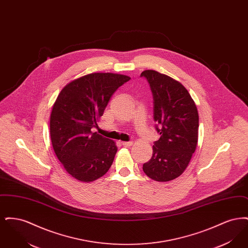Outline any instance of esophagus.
<instances>
[{
	"instance_id": "1",
	"label": "esophagus",
	"mask_w": 248,
	"mask_h": 248,
	"mask_svg": "<svg viewBox=\"0 0 248 248\" xmlns=\"http://www.w3.org/2000/svg\"><path fill=\"white\" fill-rule=\"evenodd\" d=\"M122 145L124 147H131L133 145V143L132 142H122Z\"/></svg>"
}]
</instances>
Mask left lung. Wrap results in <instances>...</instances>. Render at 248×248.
Wrapping results in <instances>:
<instances>
[{
	"instance_id": "8db88e82",
	"label": "left lung",
	"mask_w": 248,
	"mask_h": 248,
	"mask_svg": "<svg viewBox=\"0 0 248 248\" xmlns=\"http://www.w3.org/2000/svg\"><path fill=\"white\" fill-rule=\"evenodd\" d=\"M154 95V118L160 139L154 142L153 156L143 165L152 179L166 182L187 168L198 142L199 115L188 90L173 78L158 71H142Z\"/></svg>"
}]
</instances>
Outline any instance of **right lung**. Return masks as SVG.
I'll return each mask as SVG.
<instances>
[{"label":"right lung","instance_id":"obj_1","mask_svg":"<svg viewBox=\"0 0 248 248\" xmlns=\"http://www.w3.org/2000/svg\"><path fill=\"white\" fill-rule=\"evenodd\" d=\"M130 77L95 72L68 83L50 115L53 149L66 171L82 182L104 176L117 153L115 142L93 132L113 93Z\"/></svg>","mask_w":248,"mask_h":248}]
</instances>
